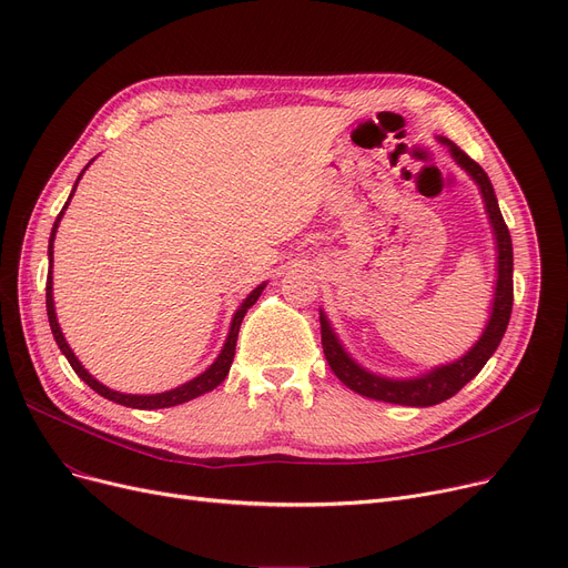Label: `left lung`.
<instances>
[{
	"label": "left lung",
	"mask_w": 568,
	"mask_h": 568,
	"mask_svg": "<svg viewBox=\"0 0 568 568\" xmlns=\"http://www.w3.org/2000/svg\"><path fill=\"white\" fill-rule=\"evenodd\" d=\"M438 142L455 158V163L473 179V184L478 186L485 214L489 219V229L494 235V252H496V280H494V296L489 305V316L485 322V328L480 337L464 352L459 358L440 363V366H430L428 371L413 375V377H389L379 375L361 363L349 354L343 339H339L337 331L333 328L328 314L320 307V322H322V345L331 371L337 375V379L345 384L347 389L384 400L394 405H407V407H428L438 405L447 398L455 396L462 387L478 375L485 363L491 358L496 347L501 345V337L510 322L513 310V242L508 225L498 210V200L494 193L491 181L487 172L470 161V158L447 138H438Z\"/></svg>",
	"instance_id": "obj_1"
}]
</instances>
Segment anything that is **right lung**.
I'll return each mask as SVG.
<instances>
[{
  "instance_id": "obj_1",
  "label": "right lung",
  "mask_w": 568,
  "mask_h": 568,
  "mask_svg": "<svg viewBox=\"0 0 568 568\" xmlns=\"http://www.w3.org/2000/svg\"><path fill=\"white\" fill-rule=\"evenodd\" d=\"M95 161V158H93ZM90 161V163H93ZM90 163L81 170V174H79V179H77V184H74V189H72V193H70V197H67V202H64V207H62V212L58 214V219H55V223H53V231H51V237H49V280H47V312H49V324H51V331H53V337H55V343H58V347H60V352L64 354V358L70 361V366L74 368V373L88 384L90 389L93 392H98L100 396H104V398H109V400H113V403H119V405H125V407H138V410H158V407H172V405H181V403H189V400H193V398H197V396H202V394H210L212 389H216L219 384L225 379V375L231 373V366H233V356H235V345H237V333H240V326H242V320H244V314H246V310L252 307L256 301H258V296L263 293V288L267 286V282H263V284H258L252 293H248V296L240 303V307L235 310V314H233V320H231V328H229V335H225V343H223V347H221V352H219V356L214 358V363H210V366L202 371L200 375H195L193 379H189V382H184V384H179V387H174V389H168V392H161V394H125V392H116V389H111V387H106V384H102L100 379H95L93 375H90L85 368H83V363L77 358V354L72 352V347L67 345V339H64V335H62V328H60V324H58V314H55V301H53V242H55V233H58V225H60V219L64 216V210L70 207V200L74 197V191H77V186H79V181H81V176H83V172L90 168Z\"/></svg>"
}]
</instances>
